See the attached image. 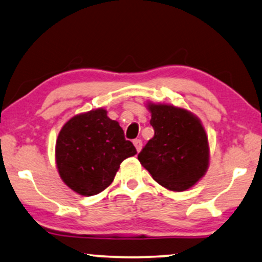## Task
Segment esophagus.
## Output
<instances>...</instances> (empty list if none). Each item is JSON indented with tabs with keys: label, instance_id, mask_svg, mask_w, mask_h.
Here are the masks:
<instances>
[{
	"label": "esophagus",
	"instance_id": "34e87169",
	"mask_svg": "<svg viewBox=\"0 0 262 262\" xmlns=\"http://www.w3.org/2000/svg\"><path fill=\"white\" fill-rule=\"evenodd\" d=\"M133 144L135 146V148H137V151L140 152L142 148V141L140 140V139H135V140L133 141Z\"/></svg>",
	"mask_w": 262,
	"mask_h": 262
}]
</instances>
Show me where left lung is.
<instances>
[{"mask_svg":"<svg viewBox=\"0 0 262 262\" xmlns=\"http://www.w3.org/2000/svg\"><path fill=\"white\" fill-rule=\"evenodd\" d=\"M155 137L138 159L153 180L166 189L183 191L205 176L210 145L201 121L183 107L147 103Z\"/></svg>","mask_w":262,"mask_h":262,"instance_id":"1","label":"left lung"}]
</instances>
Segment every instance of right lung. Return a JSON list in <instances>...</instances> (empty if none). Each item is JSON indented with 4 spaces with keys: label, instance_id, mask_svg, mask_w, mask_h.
Returning <instances> with one entry per match:
<instances>
[{
    "label": "right lung",
    "instance_id": "right-lung-1",
    "mask_svg": "<svg viewBox=\"0 0 262 262\" xmlns=\"http://www.w3.org/2000/svg\"><path fill=\"white\" fill-rule=\"evenodd\" d=\"M137 155L103 107L75 115L58 133L55 159L62 181L82 196L106 189L124 159Z\"/></svg>",
    "mask_w": 262,
    "mask_h": 262
}]
</instances>
